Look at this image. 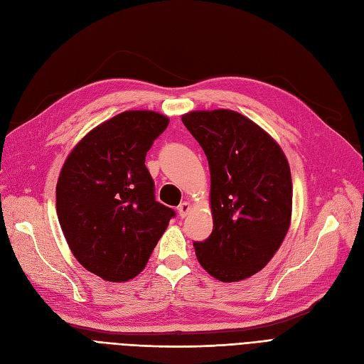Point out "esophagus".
Returning <instances> with one entry per match:
<instances>
[{
	"label": "esophagus",
	"instance_id": "esophagus-1",
	"mask_svg": "<svg viewBox=\"0 0 364 364\" xmlns=\"http://www.w3.org/2000/svg\"><path fill=\"white\" fill-rule=\"evenodd\" d=\"M191 210V205L188 203V202H183V203H181L179 206H178V214H179V217L181 218H185L186 215H188V212Z\"/></svg>",
	"mask_w": 364,
	"mask_h": 364
}]
</instances>
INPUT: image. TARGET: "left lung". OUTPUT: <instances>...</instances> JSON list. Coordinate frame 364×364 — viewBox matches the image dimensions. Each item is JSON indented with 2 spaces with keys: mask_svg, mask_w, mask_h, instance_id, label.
I'll use <instances>...</instances> for the list:
<instances>
[{
  "mask_svg": "<svg viewBox=\"0 0 364 364\" xmlns=\"http://www.w3.org/2000/svg\"><path fill=\"white\" fill-rule=\"evenodd\" d=\"M202 146L210 171L214 229L196 241L197 259L220 282L260 271L282 245L292 212L291 168L280 146L236 111L182 116Z\"/></svg>",
  "mask_w": 364,
  "mask_h": 364,
  "instance_id": "1",
  "label": "left lung"
}]
</instances>
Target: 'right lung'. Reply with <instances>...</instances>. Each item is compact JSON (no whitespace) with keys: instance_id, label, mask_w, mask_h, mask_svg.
<instances>
[{"instance_id":"right-lung-1","label":"right lung","mask_w":364,"mask_h":364,"mask_svg":"<svg viewBox=\"0 0 364 364\" xmlns=\"http://www.w3.org/2000/svg\"><path fill=\"white\" fill-rule=\"evenodd\" d=\"M168 117L124 111L75 146L57 183V215L73 256L108 282L140 274L176 215L156 202L146 155Z\"/></svg>"}]
</instances>
